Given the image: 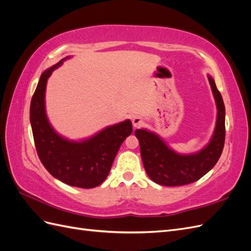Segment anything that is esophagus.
I'll list each match as a JSON object with an SVG mask.
<instances>
[{
	"mask_svg": "<svg viewBox=\"0 0 251 251\" xmlns=\"http://www.w3.org/2000/svg\"><path fill=\"white\" fill-rule=\"evenodd\" d=\"M132 123H133V126L134 127H138V126H140L142 125V119L140 117H138V116H134L132 118Z\"/></svg>",
	"mask_w": 251,
	"mask_h": 251,
	"instance_id": "esophagus-1",
	"label": "esophagus"
}]
</instances>
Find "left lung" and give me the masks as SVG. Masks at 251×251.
Wrapping results in <instances>:
<instances>
[{
  "label": "left lung",
  "mask_w": 251,
  "mask_h": 251,
  "mask_svg": "<svg viewBox=\"0 0 251 251\" xmlns=\"http://www.w3.org/2000/svg\"><path fill=\"white\" fill-rule=\"evenodd\" d=\"M217 107L214 133L209 141L195 153H178L157 133L148 128H137L144 170L155 183L164 186H180L193 183L207 174L218 162L225 141V107L222 95L214 78L207 74Z\"/></svg>",
  "instance_id": "1"
}]
</instances>
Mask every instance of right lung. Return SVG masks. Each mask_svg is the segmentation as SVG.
I'll return each instance as SVG.
<instances>
[{
    "label": "right lung",
    "mask_w": 251,
    "mask_h": 251,
    "mask_svg": "<svg viewBox=\"0 0 251 251\" xmlns=\"http://www.w3.org/2000/svg\"><path fill=\"white\" fill-rule=\"evenodd\" d=\"M70 57L42 73L30 103V124L37 155L45 169L68 185L93 188L108 177L121 143L131 135L133 126L131 120L126 119L79 140L69 139L55 131L46 112L47 81L52 72Z\"/></svg>",
    "instance_id": "right-lung-1"
}]
</instances>
